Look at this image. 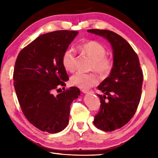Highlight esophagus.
<instances>
[{
    "label": "esophagus",
    "mask_w": 158,
    "mask_h": 158,
    "mask_svg": "<svg viewBox=\"0 0 158 158\" xmlns=\"http://www.w3.org/2000/svg\"><path fill=\"white\" fill-rule=\"evenodd\" d=\"M81 91L84 94H94V90L91 89H82Z\"/></svg>",
    "instance_id": "obj_1"
}]
</instances>
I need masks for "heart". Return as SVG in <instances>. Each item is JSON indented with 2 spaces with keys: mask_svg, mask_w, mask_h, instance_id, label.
I'll return each instance as SVG.
<instances>
[{
  "mask_svg": "<svg viewBox=\"0 0 158 158\" xmlns=\"http://www.w3.org/2000/svg\"><path fill=\"white\" fill-rule=\"evenodd\" d=\"M83 52L93 60L91 70L96 71L101 76L109 75L113 70L114 62L111 57L106 56L105 47L96 41L90 40L82 44L80 47ZM62 63L64 70L72 73L75 69V55L74 51L68 49L62 57ZM73 85L81 88H88L98 83V78L94 73H77L70 78Z\"/></svg>",
  "mask_w": 158,
  "mask_h": 158,
  "instance_id": "heart-1",
  "label": "heart"
}]
</instances>
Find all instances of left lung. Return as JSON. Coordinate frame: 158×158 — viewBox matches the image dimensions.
Wrapping results in <instances>:
<instances>
[{
  "label": "left lung",
  "mask_w": 158,
  "mask_h": 158,
  "mask_svg": "<svg viewBox=\"0 0 158 158\" xmlns=\"http://www.w3.org/2000/svg\"><path fill=\"white\" fill-rule=\"evenodd\" d=\"M106 39L113 48L114 65L110 75L98 89L101 106L95 116V127L105 131L118 129L127 124L137 111L142 94L143 73L139 57L131 45L115 32L88 29Z\"/></svg>",
  "instance_id": "left-lung-1"
}]
</instances>
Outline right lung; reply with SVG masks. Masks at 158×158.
I'll return each mask as SVG.
<instances>
[{
	"label": "right lung",
	"mask_w": 158,
	"mask_h": 158,
	"mask_svg": "<svg viewBox=\"0 0 158 158\" xmlns=\"http://www.w3.org/2000/svg\"><path fill=\"white\" fill-rule=\"evenodd\" d=\"M77 34L59 30L42 34L16 58L13 78L19 105L27 120L42 131L63 130L68 124L71 103L81 94L77 87L54 94L69 79L62 57Z\"/></svg>",
	"instance_id": "obj_1"
}]
</instances>
